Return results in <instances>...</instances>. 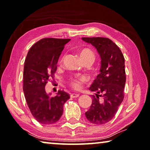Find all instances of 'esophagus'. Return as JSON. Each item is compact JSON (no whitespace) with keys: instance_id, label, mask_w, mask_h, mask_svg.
I'll return each instance as SVG.
<instances>
[{"instance_id":"esophagus-1","label":"esophagus","mask_w":150,"mask_h":150,"mask_svg":"<svg viewBox=\"0 0 150 150\" xmlns=\"http://www.w3.org/2000/svg\"><path fill=\"white\" fill-rule=\"evenodd\" d=\"M79 95L80 94H75V93H73V94H72L70 95V96L72 98H77V97H78V96H79Z\"/></svg>"}]
</instances>
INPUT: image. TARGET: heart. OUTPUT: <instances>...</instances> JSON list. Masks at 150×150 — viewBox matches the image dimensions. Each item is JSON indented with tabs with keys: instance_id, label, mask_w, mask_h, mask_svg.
Returning <instances> with one entry per match:
<instances>
[{
	"instance_id": "obj_1",
	"label": "heart",
	"mask_w": 150,
	"mask_h": 150,
	"mask_svg": "<svg viewBox=\"0 0 150 150\" xmlns=\"http://www.w3.org/2000/svg\"><path fill=\"white\" fill-rule=\"evenodd\" d=\"M80 56L84 64L90 63L93 64L95 61V55L91 50L88 48H84L80 50ZM63 60V57L61 59V62ZM88 81V78L85 76H77L72 77L68 80L70 86L75 91H80L82 88L83 85Z\"/></svg>"
}]
</instances>
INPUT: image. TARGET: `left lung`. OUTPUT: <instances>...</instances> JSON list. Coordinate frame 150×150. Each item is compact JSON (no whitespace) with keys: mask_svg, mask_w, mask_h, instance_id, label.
<instances>
[{"mask_svg":"<svg viewBox=\"0 0 150 150\" xmlns=\"http://www.w3.org/2000/svg\"><path fill=\"white\" fill-rule=\"evenodd\" d=\"M82 40L96 48L101 59L100 73L90 87L95 95H92V105L85 115L91 123L103 125L113 118L123 100L125 58L119 47L109 38H82Z\"/></svg>","mask_w":150,"mask_h":150,"instance_id":"obj_1","label":"left lung"}]
</instances>
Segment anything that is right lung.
<instances>
[{
    "instance_id": "obj_1",
    "label": "right lung",
    "mask_w": 150,
    "mask_h": 150,
    "mask_svg": "<svg viewBox=\"0 0 150 150\" xmlns=\"http://www.w3.org/2000/svg\"><path fill=\"white\" fill-rule=\"evenodd\" d=\"M70 39L43 38L30 48L25 61L23 89L25 97L32 115L39 123L50 125L56 123L63 113L64 105L70 94L58 91L50 97L45 85L54 78L57 63L64 45Z\"/></svg>"
}]
</instances>
